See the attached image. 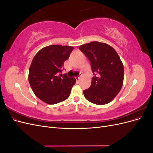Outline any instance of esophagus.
I'll use <instances>...</instances> for the list:
<instances>
[{
  "label": "esophagus",
  "mask_w": 153,
  "mask_h": 153,
  "mask_svg": "<svg viewBox=\"0 0 153 153\" xmlns=\"http://www.w3.org/2000/svg\"><path fill=\"white\" fill-rule=\"evenodd\" d=\"M75 78H76V80L77 81H78V80H79L80 79V76H76Z\"/></svg>",
  "instance_id": "34e87169"
}]
</instances>
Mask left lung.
I'll use <instances>...</instances> for the list:
<instances>
[{"label": "left lung", "instance_id": "1", "mask_svg": "<svg viewBox=\"0 0 153 153\" xmlns=\"http://www.w3.org/2000/svg\"><path fill=\"white\" fill-rule=\"evenodd\" d=\"M79 49L91 62L94 74L91 85L83 91L90 102L103 105L112 101L121 91L124 80V66L117 53L105 43L92 41Z\"/></svg>", "mask_w": 153, "mask_h": 153}]
</instances>
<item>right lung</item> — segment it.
I'll return each instance as SVG.
<instances>
[{
	"label": "right lung",
	"instance_id": "1",
	"mask_svg": "<svg viewBox=\"0 0 153 153\" xmlns=\"http://www.w3.org/2000/svg\"><path fill=\"white\" fill-rule=\"evenodd\" d=\"M73 50L70 46L50 45L41 49L32 59L29 82L34 94L43 102L53 105L69 98L76 80L59 73Z\"/></svg>",
	"mask_w": 153,
	"mask_h": 153
}]
</instances>
